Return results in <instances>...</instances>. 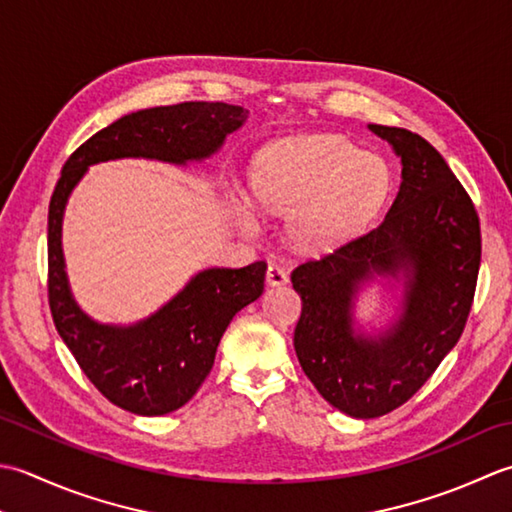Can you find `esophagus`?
<instances>
[{
    "label": "esophagus",
    "mask_w": 512,
    "mask_h": 512,
    "mask_svg": "<svg viewBox=\"0 0 512 512\" xmlns=\"http://www.w3.org/2000/svg\"><path fill=\"white\" fill-rule=\"evenodd\" d=\"M267 283L271 285V287H280V285H285V283H289V274L287 271L280 267V265H269L267 267Z\"/></svg>",
    "instance_id": "1"
}]
</instances>
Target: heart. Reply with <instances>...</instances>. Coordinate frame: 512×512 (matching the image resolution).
<instances>
[{
    "label": "heart",
    "instance_id": "heart-1",
    "mask_svg": "<svg viewBox=\"0 0 512 512\" xmlns=\"http://www.w3.org/2000/svg\"><path fill=\"white\" fill-rule=\"evenodd\" d=\"M254 192L269 210L291 212L289 232L309 249L360 234L387 203L391 170L338 134L285 139L260 154Z\"/></svg>",
    "mask_w": 512,
    "mask_h": 512
}]
</instances>
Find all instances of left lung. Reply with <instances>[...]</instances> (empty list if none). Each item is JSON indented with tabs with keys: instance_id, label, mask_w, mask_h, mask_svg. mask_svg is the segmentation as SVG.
<instances>
[{
	"instance_id": "8db88e82",
	"label": "left lung",
	"mask_w": 512,
	"mask_h": 512,
	"mask_svg": "<svg viewBox=\"0 0 512 512\" xmlns=\"http://www.w3.org/2000/svg\"><path fill=\"white\" fill-rule=\"evenodd\" d=\"M402 161L384 221L291 271L302 314L294 349L302 371L338 411L387 415L440 367L471 314L482 234L471 196L420 134L369 125ZM375 275L402 279L403 314L378 337L355 331L352 300Z\"/></svg>"
}]
</instances>
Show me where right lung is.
<instances>
[{
  "instance_id": "right-lung-1",
  "label": "right lung",
  "mask_w": 512,
  "mask_h": 512,
  "mask_svg": "<svg viewBox=\"0 0 512 512\" xmlns=\"http://www.w3.org/2000/svg\"><path fill=\"white\" fill-rule=\"evenodd\" d=\"M247 110L223 101H185L139 110L70 154L48 207V302L61 340L101 395L123 411L165 415L181 409L210 375L216 347L232 318L265 289V260L247 267L203 269L168 305L137 325H99L70 294L61 221L70 192L90 165L156 159L185 165L210 159Z\"/></svg>"
}]
</instances>
